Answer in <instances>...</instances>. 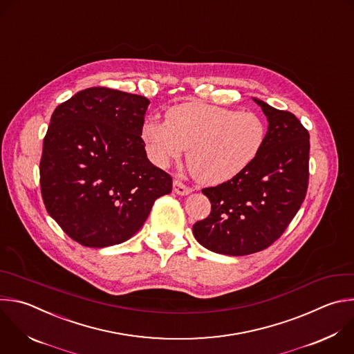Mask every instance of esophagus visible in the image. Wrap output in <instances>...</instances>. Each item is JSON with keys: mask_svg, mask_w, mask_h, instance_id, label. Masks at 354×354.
<instances>
[{"mask_svg": "<svg viewBox=\"0 0 354 354\" xmlns=\"http://www.w3.org/2000/svg\"><path fill=\"white\" fill-rule=\"evenodd\" d=\"M192 187H189V186H186L183 182H180L179 179H175L174 180V192L176 193V194H180V196H185V194H189V193H192Z\"/></svg>", "mask_w": 354, "mask_h": 354, "instance_id": "34e87169", "label": "esophagus"}]
</instances>
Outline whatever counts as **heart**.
Wrapping results in <instances>:
<instances>
[{"instance_id":"heart-1","label":"heart","mask_w":354,"mask_h":354,"mask_svg":"<svg viewBox=\"0 0 354 354\" xmlns=\"http://www.w3.org/2000/svg\"><path fill=\"white\" fill-rule=\"evenodd\" d=\"M267 128L250 111L186 102L172 106L167 121H146L142 139L158 167L178 160L186 149L193 176L207 185H219L243 172L263 149Z\"/></svg>"}]
</instances>
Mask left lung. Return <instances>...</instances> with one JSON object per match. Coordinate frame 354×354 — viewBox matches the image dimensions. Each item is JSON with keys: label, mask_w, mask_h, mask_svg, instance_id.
<instances>
[{"label": "left lung", "mask_w": 354, "mask_h": 354, "mask_svg": "<svg viewBox=\"0 0 354 354\" xmlns=\"http://www.w3.org/2000/svg\"><path fill=\"white\" fill-rule=\"evenodd\" d=\"M254 101L270 124L263 149L243 172L201 190L211 212L193 225L197 242L219 254L246 256L270 248L297 214L308 187V131L292 112Z\"/></svg>", "instance_id": "obj_1"}]
</instances>
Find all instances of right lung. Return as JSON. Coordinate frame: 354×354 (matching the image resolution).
Listing matches in <instances>:
<instances>
[{"instance_id": "obj_1", "label": "right lung", "mask_w": 354, "mask_h": 354, "mask_svg": "<svg viewBox=\"0 0 354 354\" xmlns=\"http://www.w3.org/2000/svg\"><path fill=\"white\" fill-rule=\"evenodd\" d=\"M149 100L90 87L51 115L40 160L48 214L71 239L106 248L131 239L154 201L172 192V176L146 154L142 127Z\"/></svg>"}]
</instances>
